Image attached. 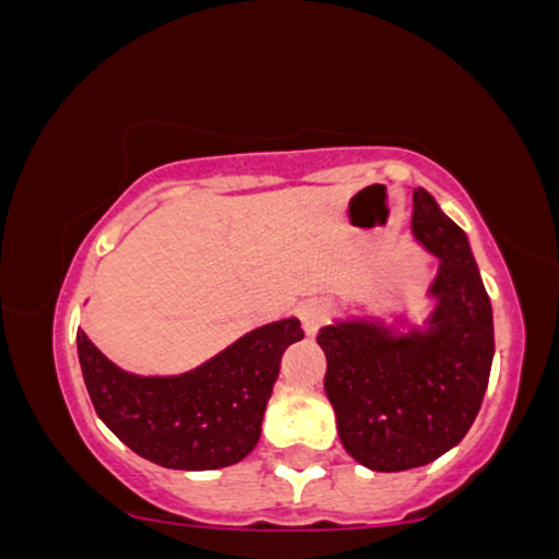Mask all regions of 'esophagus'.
I'll use <instances>...</instances> for the list:
<instances>
[{
	"label": "esophagus",
	"mask_w": 559,
	"mask_h": 559,
	"mask_svg": "<svg viewBox=\"0 0 559 559\" xmlns=\"http://www.w3.org/2000/svg\"><path fill=\"white\" fill-rule=\"evenodd\" d=\"M297 316L301 320V329H305L307 336H316L320 331V325H325L333 316V305L329 299L318 297V299H307L301 301Z\"/></svg>",
	"instance_id": "1"
}]
</instances>
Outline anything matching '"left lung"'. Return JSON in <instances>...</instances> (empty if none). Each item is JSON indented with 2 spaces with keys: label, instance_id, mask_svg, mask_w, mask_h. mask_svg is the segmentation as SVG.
Wrapping results in <instances>:
<instances>
[{
  "label": "left lung",
  "instance_id": "1",
  "mask_svg": "<svg viewBox=\"0 0 559 559\" xmlns=\"http://www.w3.org/2000/svg\"><path fill=\"white\" fill-rule=\"evenodd\" d=\"M413 204L415 239L439 258L428 331L394 336L368 320H344L318 333L338 439L357 463L381 473L428 465L463 441L493 357L491 301L463 228L426 189Z\"/></svg>",
  "mask_w": 559,
  "mask_h": 559
}]
</instances>
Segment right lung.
<instances>
[{
  "label": "right lung",
  "instance_id": "obj_1",
  "mask_svg": "<svg viewBox=\"0 0 559 559\" xmlns=\"http://www.w3.org/2000/svg\"><path fill=\"white\" fill-rule=\"evenodd\" d=\"M75 338L96 415L126 447L173 471H215L258 444L281 355L305 331L297 318L267 323L189 373L165 378L126 373L86 333Z\"/></svg>",
  "mask_w": 559,
  "mask_h": 559
}]
</instances>
